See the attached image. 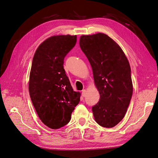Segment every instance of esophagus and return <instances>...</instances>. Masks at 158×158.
<instances>
[{"mask_svg": "<svg viewBox=\"0 0 158 158\" xmlns=\"http://www.w3.org/2000/svg\"><path fill=\"white\" fill-rule=\"evenodd\" d=\"M82 95L84 97L86 96V90L85 89H83L82 91Z\"/></svg>", "mask_w": 158, "mask_h": 158, "instance_id": "1", "label": "esophagus"}]
</instances>
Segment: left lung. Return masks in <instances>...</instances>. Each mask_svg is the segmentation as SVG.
Segmentation results:
<instances>
[{"mask_svg":"<svg viewBox=\"0 0 158 158\" xmlns=\"http://www.w3.org/2000/svg\"><path fill=\"white\" fill-rule=\"evenodd\" d=\"M79 45L92 66L100 100L92 107L96 122L111 128L123 118L132 95L129 63L120 47L106 34L82 35Z\"/></svg>","mask_w":158,"mask_h":158,"instance_id":"8db88e82","label":"left lung"}]
</instances>
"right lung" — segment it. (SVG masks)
I'll return each mask as SVG.
<instances>
[{
  "mask_svg": "<svg viewBox=\"0 0 158 158\" xmlns=\"http://www.w3.org/2000/svg\"><path fill=\"white\" fill-rule=\"evenodd\" d=\"M77 36H54L45 40L33 57L29 76V95L40 119L53 129L71 119L80 101L63 68L64 59L76 45Z\"/></svg>",
  "mask_w": 158,
  "mask_h": 158,
  "instance_id": "obj_1",
  "label": "right lung"
}]
</instances>
